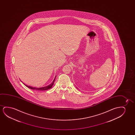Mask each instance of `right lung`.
<instances>
[{
	"instance_id": "add662e5",
	"label": "right lung",
	"mask_w": 135,
	"mask_h": 135,
	"mask_svg": "<svg viewBox=\"0 0 135 135\" xmlns=\"http://www.w3.org/2000/svg\"><path fill=\"white\" fill-rule=\"evenodd\" d=\"M56 76L55 77L54 79V81H53L52 82V83H51V84H49V85H48V86H45V87H31V86H28V85H25V84H24V85H25V86H26V87H27L28 88L31 89H33V90H48V89H49L52 88V86L54 85V81H55V79L56 78Z\"/></svg>"
}]
</instances>
